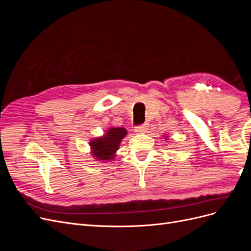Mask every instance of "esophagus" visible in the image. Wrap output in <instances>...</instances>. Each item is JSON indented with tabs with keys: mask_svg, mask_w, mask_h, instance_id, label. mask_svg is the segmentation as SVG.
Here are the masks:
<instances>
[{
	"mask_svg": "<svg viewBox=\"0 0 251 251\" xmlns=\"http://www.w3.org/2000/svg\"><path fill=\"white\" fill-rule=\"evenodd\" d=\"M148 128H149V124H144L142 126H139L136 127L135 132H136V134H143L148 131Z\"/></svg>",
	"mask_w": 251,
	"mask_h": 251,
	"instance_id": "1",
	"label": "esophagus"
}]
</instances>
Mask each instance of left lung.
<instances>
[{
    "label": "left lung",
    "mask_w": 251,
    "mask_h": 251,
    "mask_svg": "<svg viewBox=\"0 0 251 251\" xmlns=\"http://www.w3.org/2000/svg\"><path fill=\"white\" fill-rule=\"evenodd\" d=\"M164 139H165V140H169V136L165 135V136H164Z\"/></svg>",
    "instance_id": "1"
}]
</instances>
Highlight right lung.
Listing matches in <instances>:
<instances>
[{"mask_svg": "<svg viewBox=\"0 0 251 251\" xmlns=\"http://www.w3.org/2000/svg\"><path fill=\"white\" fill-rule=\"evenodd\" d=\"M127 132L125 127H109L100 137L92 138L89 142L90 154L97 161L105 162L112 161L119 150L120 142Z\"/></svg>", "mask_w": 251, "mask_h": 251, "instance_id": "right-lung-1", "label": "right lung"}]
</instances>
